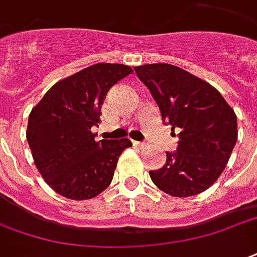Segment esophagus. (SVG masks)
<instances>
[{"instance_id": "obj_1", "label": "esophagus", "mask_w": 257, "mask_h": 257, "mask_svg": "<svg viewBox=\"0 0 257 257\" xmlns=\"http://www.w3.org/2000/svg\"><path fill=\"white\" fill-rule=\"evenodd\" d=\"M134 144L136 147H140V148H144L147 146V143H144V142H134Z\"/></svg>"}]
</instances>
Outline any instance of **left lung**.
Listing matches in <instances>:
<instances>
[{"mask_svg": "<svg viewBox=\"0 0 257 257\" xmlns=\"http://www.w3.org/2000/svg\"><path fill=\"white\" fill-rule=\"evenodd\" d=\"M135 72L157 102L163 122L178 136L166 163L150 170L151 180L176 197L204 192L225 170L237 142L234 110L216 88L178 66L147 64Z\"/></svg>", "mask_w": 257, "mask_h": 257, "instance_id": "1", "label": "left lung"}]
</instances>
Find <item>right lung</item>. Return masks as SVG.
Masks as SVG:
<instances>
[{
  "label": "right lung",
  "instance_id": "obj_1",
  "mask_svg": "<svg viewBox=\"0 0 257 257\" xmlns=\"http://www.w3.org/2000/svg\"><path fill=\"white\" fill-rule=\"evenodd\" d=\"M134 70L95 64L58 81L28 117L27 140L35 166L57 193L72 200L98 196L113 180L129 139L95 140L100 107L109 90Z\"/></svg>",
  "mask_w": 257,
  "mask_h": 257
}]
</instances>
